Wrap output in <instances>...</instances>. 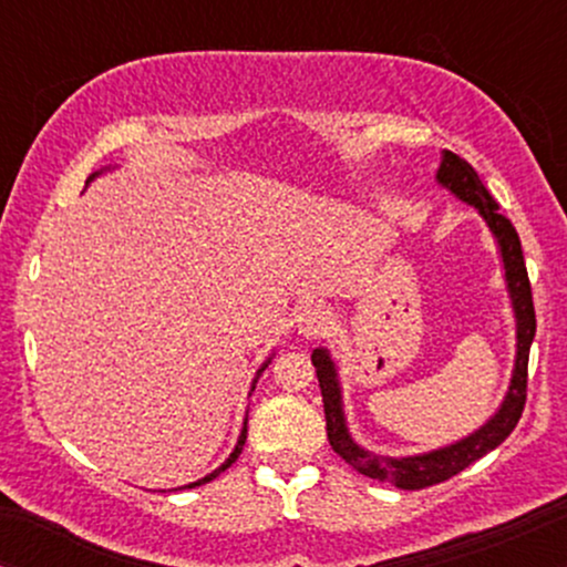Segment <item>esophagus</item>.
Listing matches in <instances>:
<instances>
[{"instance_id":"obj_1","label":"esophagus","mask_w":567,"mask_h":567,"mask_svg":"<svg viewBox=\"0 0 567 567\" xmlns=\"http://www.w3.org/2000/svg\"><path fill=\"white\" fill-rule=\"evenodd\" d=\"M330 324H333V317H330L328 309H322V306H309V309H303L301 317H298V333L306 338H320L328 333Z\"/></svg>"}]
</instances>
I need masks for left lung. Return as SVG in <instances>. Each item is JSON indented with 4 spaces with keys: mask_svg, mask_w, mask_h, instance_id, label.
<instances>
[{
    "mask_svg": "<svg viewBox=\"0 0 567 567\" xmlns=\"http://www.w3.org/2000/svg\"><path fill=\"white\" fill-rule=\"evenodd\" d=\"M437 181L445 188H451L458 199L470 202L491 226L493 237L501 247V258H504L506 269V288H509V298L514 306V317H517V360H514V373L509 392H506L504 402L496 410L485 426L470 437L453 442V445L440 447V451L424 453V455H405V458H389V455H375L357 445L351 440L347 419H343L341 408V386H338V373L333 360H330L328 349L311 351V362L317 368V379H320L322 402H324V421H328V440L333 451L341 455L343 461L365 477L381 480V483H392L402 491H421V487L437 485L451 480L453 474L464 472L466 466L483 458L493 447L512 434L517 426L519 415H523L525 396H528V354L533 336H536V311H533V292L528 269H525L523 245H519L517 231H514L512 220L498 213V202L491 197V192L483 186L480 175L466 159L458 154L445 152L442 154V165L437 171Z\"/></svg>",
    "mask_w": 567,
    "mask_h": 567,
    "instance_id": "left-lung-1",
    "label": "left lung"
}]
</instances>
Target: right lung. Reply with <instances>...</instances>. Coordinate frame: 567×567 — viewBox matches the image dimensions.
Here are the masks:
<instances>
[{
  "mask_svg": "<svg viewBox=\"0 0 567 567\" xmlns=\"http://www.w3.org/2000/svg\"><path fill=\"white\" fill-rule=\"evenodd\" d=\"M95 175L97 173H93V175H90V181H93L95 178ZM266 365H269V362H266ZM264 365V368H266ZM264 368L261 370H258V373H264ZM252 389H256V386H252ZM245 440H247V421H245V426H243V434H239V440H237V447H234V451H231V455H229V458H226L224 461V464H220L218 466V470L216 472H213V474H207V477H202V480H197V483H192V485H184V487H197V485H205V483H210V480H216L218 477V474L220 472H224V470H229V466L234 464V461H237L239 458V453H243V445H245ZM175 491H178V487H175Z\"/></svg>",
  "mask_w": 567,
  "mask_h": 567,
  "instance_id": "1",
  "label": "right lung"
}]
</instances>
